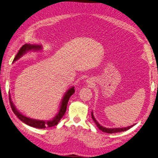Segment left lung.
<instances>
[{"label":"left lung","mask_w":158,"mask_h":158,"mask_svg":"<svg viewBox=\"0 0 158 158\" xmlns=\"http://www.w3.org/2000/svg\"><path fill=\"white\" fill-rule=\"evenodd\" d=\"M92 119L94 120V122L96 123V125L97 126V127H98V129H100L101 131H103L104 132H106V133H109V134H112V133H116V132H122V131H126L128 129H129L130 128H131L132 126H135L132 125L127 127H123V128H111V129H108V128H106L104 127H102V126H101L100 124L98 123V122L95 120L94 116L93 114V112H92Z\"/></svg>","instance_id":"left-lung-1"}]
</instances>
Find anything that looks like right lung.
Listing matches in <instances>:
<instances>
[{
	"label": "right lung",
	"mask_w": 158,
	"mask_h": 158,
	"mask_svg": "<svg viewBox=\"0 0 158 158\" xmlns=\"http://www.w3.org/2000/svg\"><path fill=\"white\" fill-rule=\"evenodd\" d=\"M40 49H41V45L25 44L20 48V49L19 51L17 54L16 55L15 57L14 58L13 61H15L17 60H19L21 56H22L24 54H26L28 51H31V50L38 51V50H40ZM74 92H75L74 87H72L65 93L63 100H62V102H61V104L60 106L59 112H58L57 115L52 120H48V121L32 119V118L25 117L24 115L21 114L16 109L15 106H14V104L11 101L10 95H9V98H10V103L11 105L12 111L16 116H17V117L22 122H23L25 123H26L27 125L33 127H36V128H38V129H45L46 127H53V126L57 125L58 122H60V120L62 118V117H63L65 112H66L69 98L71 97V95H72L74 94Z\"/></svg>",
	"instance_id": "1"
}]
</instances>
